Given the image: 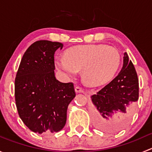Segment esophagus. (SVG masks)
I'll return each instance as SVG.
<instances>
[{
  "label": "esophagus",
  "mask_w": 152,
  "mask_h": 152,
  "mask_svg": "<svg viewBox=\"0 0 152 152\" xmlns=\"http://www.w3.org/2000/svg\"><path fill=\"white\" fill-rule=\"evenodd\" d=\"M75 91H76V93H83V89L82 88V87H79V86H76V87H75Z\"/></svg>",
  "instance_id": "esophagus-1"
}]
</instances>
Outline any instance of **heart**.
Instances as JSON below:
<instances>
[{
	"label": "heart",
	"instance_id": "obj_1",
	"mask_svg": "<svg viewBox=\"0 0 152 152\" xmlns=\"http://www.w3.org/2000/svg\"><path fill=\"white\" fill-rule=\"evenodd\" d=\"M56 67L67 77H74L81 70L84 82L89 86L105 84L113 78L121 63L116 48L104 44L79 45L65 51V56H56Z\"/></svg>",
	"mask_w": 152,
	"mask_h": 152
}]
</instances>
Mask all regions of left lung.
<instances>
[{
    "label": "left lung",
    "instance_id": "8db88e82",
    "mask_svg": "<svg viewBox=\"0 0 152 152\" xmlns=\"http://www.w3.org/2000/svg\"><path fill=\"white\" fill-rule=\"evenodd\" d=\"M138 97L137 73L125 52L120 73L108 85L91 96L96 108V123L103 129L121 128L131 118Z\"/></svg>",
    "mask_w": 152,
    "mask_h": 152
}]
</instances>
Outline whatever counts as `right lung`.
<instances>
[{
    "label": "right lung",
    "mask_w": 152,
    "mask_h": 152,
    "mask_svg": "<svg viewBox=\"0 0 152 152\" xmlns=\"http://www.w3.org/2000/svg\"><path fill=\"white\" fill-rule=\"evenodd\" d=\"M62 47L61 42L37 41L21 59L15 82V102L20 118L34 132L62 129L67 107L76 96L73 83L55 77L54 53Z\"/></svg>",
    "instance_id": "obj_1"
}]
</instances>
